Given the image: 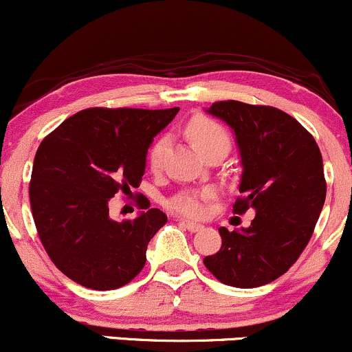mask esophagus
I'll list each match as a JSON object with an SVG mask.
<instances>
[{
	"instance_id": "obj_1",
	"label": "esophagus",
	"mask_w": 352,
	"mask_h": 352,
	"mask_svg": "<svg viewBox=\"0 0 352 352\" xmlns=\"http://www.w3.org/2000/svg\"><path fill=\"white\" fill-rule=\"evenodd\" d=\"M179 223L182 225V227L187 228L188 232H200V230H204V225L193 223V221H184V220H180Z\"/></svg>"
}]
</instances>
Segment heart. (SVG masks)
Masks as SVG:
<instances>
[{
  "label": "heart",
  "mask_w": 352,
  "mask_h": 352,
  "mask_svg": "<svg viewBox=\"0 0 352 352\" xmlns=\"http://www.w3.org/2000/svg\"><path fill=\"white\" fill-rule=\"evenodd\" d=\"M187 135L201 155L208 148L217 147V145L230 147V137L225 132V129L220 124H217L215 120L204 116L190 120V124L187 125ZM165 148H167V140L160 139L148 151V165H151L152 170H159L160 165H162ZM213 197H215V192L212 188L187 190V192H182L177 197H173L170 200V208L184 217L200 218L205 215L207 201Z\"/></svg>",
  "instance_id": "b5f03b06"
}]
</instances>
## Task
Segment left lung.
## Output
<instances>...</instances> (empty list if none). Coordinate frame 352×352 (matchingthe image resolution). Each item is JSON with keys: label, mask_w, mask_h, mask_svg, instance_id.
I'll list each match as a JSON object with an SVG mask.
<instances>
[{"label": "left lung", "mask_w": 352, "mask_h": 352, "mask_svg": "<svg viewBox=\"0 0 352 352\" xmlns=\"http://www.w3.org/2000/svg\"><path fill=\"white\" fill-rule=\"evenodd\" d=\"M207 112L232 129L240 151L243 197L233 208L256 215L248 228H218L221 248L204 263L228 286L268 285L300 258L316 227L326 199L321 152L313 135L276 107L223 100Z\"/></svg>", "instance_id": "8db88e82"}]
</instances>
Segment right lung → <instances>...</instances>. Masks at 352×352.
<instances>
[{"label":"right lung","instance_id":"obj_1","mask_svg":"<svg viewBox=\"0 0 352 352\" xmlns=\"http://www.w3.org/2000/svg\"><path fill=\"white\" fill-rule=\"evenodd\" d=\"M179 107L80 111L39 145L30 184L38 235L50 258L72 281L116 289L145 265L153 235L167 223L159 208L134 220L109 217V200L139 187L153 137Z\"/></svg>","mask_w":352,"mask_h":352}]
</instances>
